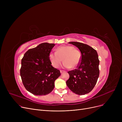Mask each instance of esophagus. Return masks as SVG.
I'll list each match as a JSON object with an SVG mask.
<instances>
[{
    "mask_svg": "<svg viewBox=\"0 0 122 122\" xmlns=\"http://www.w3.org/2000/svg\"><path fill=\"white\" fill-rule=\"evenodd\" d=\"M65 71H64V70H60V73H63V72H65Z\"/></svg>",
    "mask_w": 122,
    "mask_h": 122,
    "instance_id": "obj_1",
    "label": "esophagus"
}]
</instances>
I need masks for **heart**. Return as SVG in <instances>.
I'll use <instances>...</instances> for the list:
<instances>
[{
  "label": "heart",
  "instance_id": "b5f03b06",
  "mask_svg": "<svg viewBox=\"0 0 122 122\" xmlns=\"http://www.w3.org/2000/svg\"><path fill=\"white\" fill-rule=\"evenodd\" d=\"M51 64L54 68H58L63 61V66L66 68L77 67L81 62V54L80 51L73 46H64L58 47L56 52L51 51L49 54Z\"/></svg>",
  "mask_w": 122,
  "mask_h": 122
}]
</instances>
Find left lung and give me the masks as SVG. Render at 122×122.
<instances>
[{
	"mask_svg": "<svg viewBox=\"0 0 122 122\" xmlns=\"http://www.w3.org/2000/svg\"><path fill=\"white\" fill-rule=\"evenodd\" d=\"M81 52V60L77 68L68 72L70 77L66 84L70 90L78 95L91 92L97 84L99 75V60L97 51L86 44L70 42Z\"/></svg>",
	"mask_w": 122,
	"mask_h": 122,
	"instance_id": "8db88e82",
	"label": "left lung"
}]
</instances>
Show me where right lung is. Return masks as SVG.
I'll return each mask as SVG.
<instances>
[{
	"label": "right lung",
	"instance_id": "add662e5",
	"mask_svg": "<svg viewBox=\"0 0 122 122\" xmlns=\"http://www.w3.org/2000/svg\"><path fill=\"white\" fill-rule=\"evenodd\" d=\"M54 43L44 42L29 49L21 60L20 76L25 88L36 95L48 94L53 91L55 81L60 76L51 65L49 54Z\"/></svg>",
	"mask_w": 122,
	"mask_h": 122
}]
</instances>
